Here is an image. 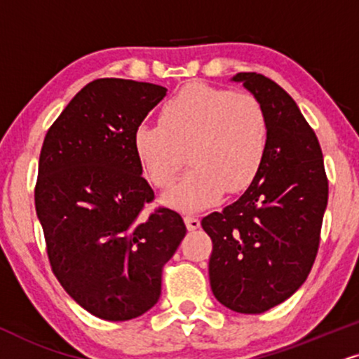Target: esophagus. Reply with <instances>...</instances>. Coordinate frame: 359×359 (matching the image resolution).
I'll list each match as a JSON object with an SVG mask.
<instances>
[{"label": "esophagus", "mask_w": 359, "mask_h": 359, "mask_svg": "<svg viewBox=\"0 0 359 359\" xmlns=\"http://www.w3.org/2000/svg\"><path fill=\"white\" fill-rule=\"evenodd\" d=\"M184 223H187V228L189 231H194V229L200 228V219L196 216H184Z\"/></svg>", "instance_id": "1"}]
</instances>
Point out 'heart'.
<instances>
[{"label":"heart","instance_id":"heart-1","mask_svg":"<svg viewBox=\"0 0 359 359\" xmlns=\"http://www.w3.org/2000/svg\"><path fill=\"white\" fill-rule=\"evenodd\" d=\"M159 125H140L133 135L136 156L154 187L168 188L163 201L181 211H200L246 189L263 165L268 118L253 95L205 83H189L159 109Z\"/></svg>","mask_w":359,"mask_h":359}]
</instances>
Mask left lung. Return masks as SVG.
Instances as JSON below:
<instances>
[{"label":"left lung","instance_id":"8db88e82","mask_svg":"<svg viewBox=\"0 0 359 359\" xmlns=\"http://www.w3.org/2000/svg\"><path fill=\"white\" fill-rule=\"evenodd\" d=\"M263 106L268 146L263 165L236 201L203 218L213 241L210 283L229 309L258 315L290 298L315 263L328 178L321 146L298 104L258 73H238Z\"/></svg>","mask_w":359,"mask_h":359}]
</instances>
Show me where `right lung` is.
<instances>
[{
    "mask_svg": "<svg viewBox=\"0 0 359 359\" xmlns=\"http://www.w3.org/2000/svg\"><path fill=\"white\" fill-rule=\"evenodd\" d=\"M166 91L95 79L53 123L39 154L34 206L53 273L101 320L128 321L151 309L163 266L187 234L176 211L141 215L154 193L141 176L133 135Z\"/></svg>",
    "mask_w": 359,
    "mask_h": 359,
    "instance_id": "1",
    "label": "right lung"
}]
</instances>
